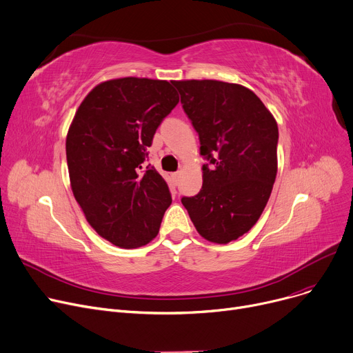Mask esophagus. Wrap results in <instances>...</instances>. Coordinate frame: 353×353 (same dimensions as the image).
<instances>
[{
  "label": "esophagus",
  "instance_id": "obj_1",
  "mask_svg": "<svg viewBox=\"0 0 353 353\" xmlns=\"http://www.w3.org/2000/svg\"><path fill=\"white\" fill-rule=\"evenodd\" d=\"M179 177H180V173H179V172H177V173H173V174H172V179H173L174 184H177V181H179Z\"/></svg>",
  "mask_w": 353,
  "mask_h": 353
}]
</instances>
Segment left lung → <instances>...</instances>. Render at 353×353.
I'll return each mask as SVG.
<instances>
[{
  "label": "left lung",
  "mask_w": 353,
  "mask_h": 353,
  "mask_svg": "<svg viewBox=\"0 0 353 353\" xmlns=\"http://www.w3.org/2000/svg\"><path fill=\"white\" fill-rule=\"evenodd\" d=\"M199 133L203 187L181 203L201 237L227 244L263 214L276 177L278 126L245 86L221 81H173Z\"/></svg>",
  "instance_id": "1"
}]
</instances>
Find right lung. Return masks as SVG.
<instances>
[{
  "instance_id": "right-lung-1",
  "label": "right lung",
  "mask_w": 353,
  "mask_h": 353,
  "mask_svg": "<svg viewBox=\"0 0 353 353\" xmlns=\"http://www.w3.org/2000/svg\"><path fill=\"white\" fill-rule=\"evenodd\" d=\"M177 103L168 81L110 79L88 93L70 123L66 161L72 193L93 230L117 247L150 243L172 204L168 183L142 164L156 129Z\"/></svg>"
}]
</instances>
